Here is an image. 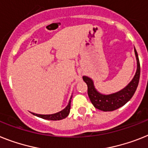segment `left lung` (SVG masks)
Here are the masks:
<instances>
[{
  "mask_svg": "<svg viewBox=\"0 0 148 148\" xmlns=\"http://www.w3.org/2000/svg\"><path fill=\"white\" fill-rule=\"evenodd\" d=\"M135 54L137 60V70L135 76L126 87L116 92L109 95L101 94L95 89L93 80L91 78L86 76L83 77L84 82L87 85L89 99L95 108L103 111H112L123 106L133 96L138 85L140 78V62L137 51L135 49Z\"/></svg>",
  "mask_w": 148,
  "mask_h": 148,
  "instance_id": "obj_1",
  "label": "left lung"
}]
</instances>
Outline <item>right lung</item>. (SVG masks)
Returning a JSON list of instances; mask_svg holds the SVG:
<instances>
[{
    "instance_id": "right-lung-1",
    "label": "right lung",
    "mask_w": 148,
    "mask_h": 148,
    "mask_svg": "<svg viewBox=\"0 0 148 148\" xmlns=\"http://www.w3.org/2000/svg\"><path fill=\"white\" fill-rule=\"evenodd\" d=\"M72 97V95H71ZM71 99L69 102H68V105L66 106V108L64 109H63L62 110H61L59 112L56 113V114H47V115H44V114H34V115L38 116V117H40V118L45 119V120H60L64 119L65 117L68 116V114L70 113V109H71Z\"/></svg>"
}]
</instances>
